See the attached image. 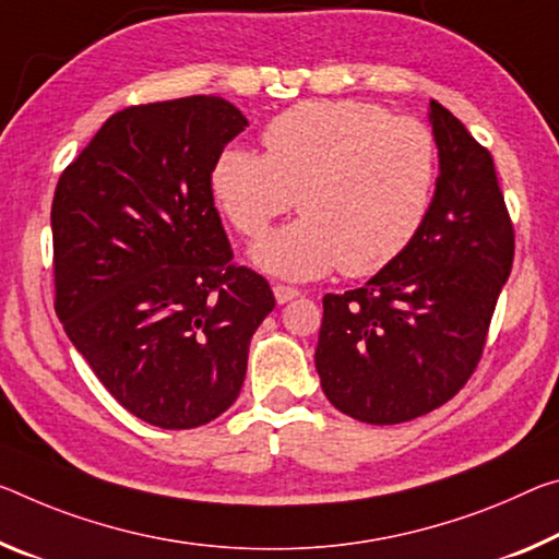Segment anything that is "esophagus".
<instances>
[{
    "mask_svg": "<svg viewBox=\"0 0 559 559\" xmlns=\"http://www.w3.org/2000/svg\"><path fill=\"white\" fill-rule=\"evenodd\" d=\"M273 296H276V304H288V300H294L300 296L298 288H290V286H281V283H276L273 286Z\"/></svg>",
    "mask_w": 559,
    "mask_h": 559,
    "instance_id": "34e87169",
    "label": "esophagus"
}]
</instances>
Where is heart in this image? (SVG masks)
I'll return each mask as SVG.
<instances>
[{"mask_svg": "<svg viewBox=\"0 0 559 559\" xmlns=\"http://www.w3.org/2000/svg\"><path fill=\"white\" fill-rule=\"evenodd\" d=\"M265 156L226 146L211 193L238 234L259 238L298 201L304 216L253 248L259 269L318 278L368 276L395 261L425 224L438 144L423 121L366 102H308L263 131Z\"/></svg>", "mask_w": 559, "mask_h": 559, "instance_id": "heart-1", "label": "heart"}]
</instances>
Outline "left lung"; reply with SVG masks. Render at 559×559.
<instances>
[{
  "instance_id": "left-lung-1",
  "label": "left lung",
  "mask_w": 559,
  "mask_h": 559,
  "mask_svg": "<svg viewBox=\"0 0 559 559\" xmlns=\"http://www.w3.org/2000/svg\"><path fill=\"white\" fill-rule=\"evenodd\" d=\"M428 119L440 174L418 236L362 288L323 298L321 388L370 425L420 418L467 383L515 255L490 152L442 104Z\"/></svg>"
}]
</instances>
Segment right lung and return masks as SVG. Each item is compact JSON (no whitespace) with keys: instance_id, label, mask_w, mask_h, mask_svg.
<instances>
[{"instance_id":"1","label":"right lung","mask_w":559,"mask_h":559,"mask_svg":"<svg viewBox=\"0 0 559 559\" xmlns=\"http://www.w3.org/2000/svg\"><path fill=\"white\" fill-rule=\"evenodd\" d=\"M248 119L221 96L129 106L59 176L57 316L106 391L189 430L241 393L269 281L234 263L211 168Z\"/></svg>"}]
</instances>
